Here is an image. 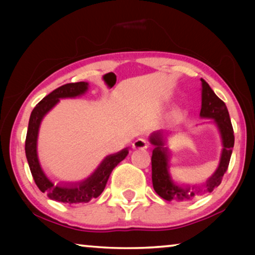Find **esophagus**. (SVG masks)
Returning a JSON list of instances; mask_svg holds the SVG:
<instances>
[{"label": "esophagus", "instance_id": "34e87169", "mask_svg": "<svg viewBox=\"0 0 255 255\" xmlns=\"http://www.w3.org/2000/svg\"><path fill=\"white\" fill-rule=\"evenodd\" d=\"M132 147L135 148V149H145V148L148 147V142L146 141L145 139L139 138L133 142V144H132Z\"/></svg>", "mask_w": 255, "mask_h": 255}]
</instances>
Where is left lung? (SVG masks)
Listing matches in <instances>:
<instances>
[{
    "label": "left lung",
    "instance_id": "1",
    "mask_svg": "<svg viewBox=\"0 0 255 255\" xmlns=\"http://www.w3.org/2000/svg\"><path fill=\"white\" fill-rule=\"evenodd\" d=\"M202 81V108L200 116L202 118H210L217 125L221 133L223 149L219 160L218 168L216 172L202 184L196 186H179L174 182L169 174V153L165 146V137L162 132H154L149 137V141L154 145L152 152V183L155 193L166 201L188 202L197 194L211 193L215 188L221 184L223 176L226 173L231 159L232 148L235 145V134L230 120V115L225 103L219 99L210 88V86L201 79Z\"/></svg>",
    "mask_w": 255,
    "mask_h": 255
}]
</instances>
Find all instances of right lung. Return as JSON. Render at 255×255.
Returning <instances> with one entry per match:
<instances>
[{
    "label": "right lung",
    "instance_id": "1",
    "mask_svg": "<svg viewBox=\"0 0 255 255\" xmlns=\"http://www.w3.org/2000/svg\"><path fill=\"white\" fill-rule=\"evenodd\" d=\"M88 82H75L59 87L47 96H45L34 107L29 120L25 139V155L31 174L40 191L46 193L51 200L62 202V203H87L92 198L99 197L106 188L113 169L122 160L127 158L128 153V149L124 148L121 152L106 156L95 172L81 182L54 184L44 173L37 153L38 132H39L41 121L45 115L59 102V100L81 96L88 90Z\"/></svg>",
    "mask_w": 255,
    "mask_h": 255
}]
</instances>
